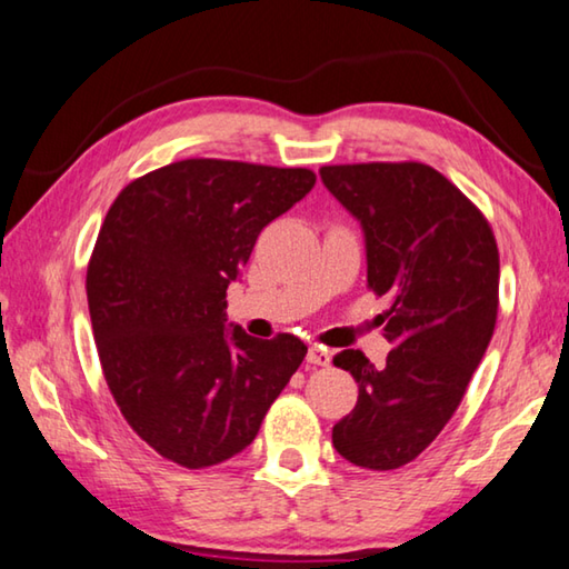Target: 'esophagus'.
Masks as SVG:
<instances>
[{
	"label": "esophagus",
	"mask_w": 569,
	"mask_h": 569,
	"mask_svg": "<svg viewBox=\"0 0 569 569\" xmlns=\"http://www.w3.org/2000/svg\"><path fill=\"white\" fill-rule=\"evenodd\" d=\"M307 362H310V366L328 368L330 362H332V356H330L328 350H322V348H310V350H307Z\"/></svg>",
	"instance_id": "esophagus-1"
}]
</instances>
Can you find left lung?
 I'll return each instance as SVG.
<instances>
[{"instance_id": "obj_1", "label": "left lung", "mask_w": 569, "mask_h": 569, "mask_svg": "<svg viewBox=\"0 0 569 569\" xmlns=\"http://www.w3.org/2000/svg\"><path fill=\"white\" fill-rule=\"evenodd\" d=\"M320 179L360 221L368 284L393 342L386 366L342 350L335 366L360 383L332 446L362 469L413 461L459 408L489 348L499 305V251L481 211L431 166H322Z\"/></svg>"}]
</instances>
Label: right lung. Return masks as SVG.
<instances>
[{
  "mask_svg": "<svg viewBox=\"0 0 569 569\" xmlns=\"http://www.w3.org/2000/svg\"><path fill=\"white\" fill-rule=\"evenodd\" d=\"M312 186L307 169L189 158L128 183L102 221L86 284L102 372L130 428L186 469L244 451L305 360L295 335L227 322V287Z\"/></svg>",
  "mask_w": 569,
  "mask_h": 569,
  "instance_id": "obj_1",
  "label": "right lung"
}]
</instances>
